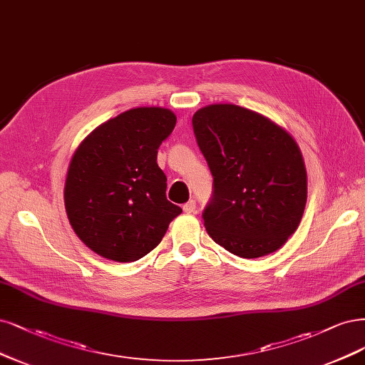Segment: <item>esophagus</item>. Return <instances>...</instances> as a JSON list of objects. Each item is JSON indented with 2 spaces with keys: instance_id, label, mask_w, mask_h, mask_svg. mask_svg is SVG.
<instances>
[{
  "instance_id": "1",
  "label": "esophagus",
  "mask_w": 365,
  "mask_h": 365,
  "mask_svg": "<svg viewBox=\"0 0 365 365\" xmlns=\"http://www.w3.org/2000/svg\"><path fill=\"white\" fill-rule=\"evenodd\" d=\"M182 210H184V212H187V215H193V212L196 211V202L193 199H190L187 204H184Z\"/></svg>"
}]
</instances>
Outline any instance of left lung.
<instances>
[{
  "instance_id": "obj_1",
  "label": "left lung",
  "mask_w": 365,
  "mask_h": 365,
  "mask_svg": "<svg viewBox=\"0 0 365 365\" xmlns=\"http://www.w3.org/2000/svg\"><path fill=\"white\" fill-rule=\"evenodd\" d=\"M192 122L215 188L202 212L208 235L242 258L278 250L307 204V169L293 137L234 104L207 106Z\"/></svg>"
}]
</instances>
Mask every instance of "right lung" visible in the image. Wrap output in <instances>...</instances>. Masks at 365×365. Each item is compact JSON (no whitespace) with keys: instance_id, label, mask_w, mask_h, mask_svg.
<instances>
[{"instance_id":"obj_1","label":"right lung","mask_w":365,"mask_h":365,"mask_svg":"<svg viewBox=\"0 0 365 365\" xmlns=\"http://www.w3.org/2000/svg\"><path fill=\"white\" fill-rule=\"evenodd\" d=\"M175 123L168 108H131L99 125L73 153L66 215L95 254L118 262L140 259L182 212L168 200V178L157 165L158 148Z\"/></svg>"}]
</instances>
